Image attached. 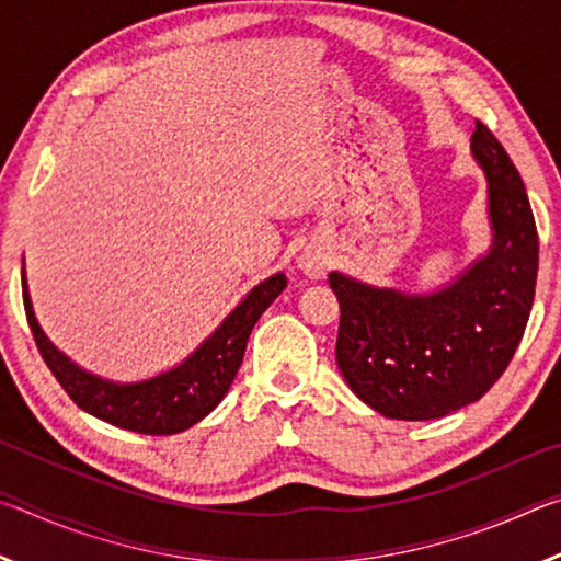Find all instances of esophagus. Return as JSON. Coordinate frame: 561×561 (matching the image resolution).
Masks as SVG:
<instances>
[{
  "instance_id": "esophagus-1",
  "label": "esophagus",
  "mask_w": 561,
  "mask_h": 561,
  "mask_svg": "<svg viewBox=\"0 0 561 561\" xmlns=\"http://www.w3.org/2000/svg\"><path fill=\"white\" fill-rule=\"evenodd\" d=\"M329 264H331L329 262V254L321 250V247H307V250L299 254V270L307 274V277H311V279L324 277L327 270H329Z\"/></svg>"
}]
</instances>
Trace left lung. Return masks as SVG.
<instances>
[{
  "label": "left lung",
  "mask_w": 561,
  "mask_h": 561,
  "mask_svg": "<svg viewBox=\"0 0 561 561\" xmlns=\"http://www.w3.org/2000/svg\"><path fill=\"white\" fill-rule=\"evenodd\" d=\"M472 153L488 175L495 227L485 260L431 297L329 274L341 307V376L396 421H431L480 401L515 356L535 301L539 240L525 185L482 121H474Z\"/></svg>",
  "instance_id": "8db88e82"
}]
</instances>
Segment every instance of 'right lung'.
Returning a JSON list of instances; mask_svg holds the SVG:
<instances>
[{"instance_id": "add662e5", "label": "right lung", "mask_w": 561, "mask_h": 561, "mask_svg": "<svg viewBox=\"0 0 561 561\" xmlns=\"http://www.w3.org/2000/svg\"><path fill=\"white\" fill-rule=\"evenodd\" d=\"M284 287H287L284 274L264 279L247 294V299L222 321V327L173 371L160 374L144 383L116 386L81 371L54 348L36 324L22 272L26 321H30L36 348L56 381L81 411L118 425L123 431L144 435H173L187 431L222 401L242 364L252 327L257 324L262 311L279 297Z\"/></svg>"}]
</instances>
